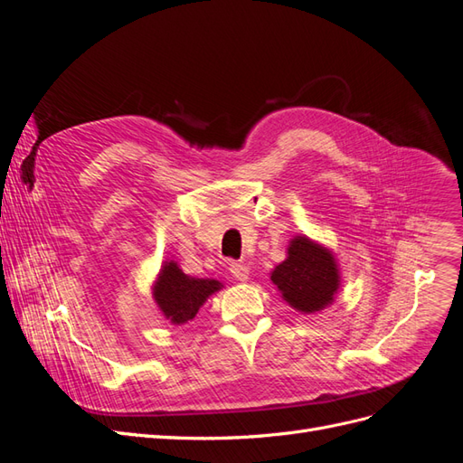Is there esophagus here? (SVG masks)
<instances>
[{
    "instance_id": "1",
    "label": "esophagus",
    "mask_w": 463,
    "mask_h": 463,
    "mask_svg": "<svg viewBox=\"0 0 463 463\" xmlns=\"http://www.w3.org/2000/svg\"><path fill=\"white\" fill-rule=\"evenodd\" d=\"M230 270L233 274V278L240 279V282H247V279H249V266H245L241 262H232Z\"/></svg>"
}]
</instances>
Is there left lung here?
<instances>
[{"label":"left lung","instance_id":"left-lung-1","mask_svg":"<svg viewBox=\"0 0 463 463\" xmlns=\"http://www.w3.org/2000/svg\"><path fill=\"white\" fill-rule=\"evenodd\" d=\"M270 279L282 298L301 313H317L332 303L338 291V266L328 249L299 235L288 247V259L278 264Z\"/></svg>","mask_w":463,"mask_h":463}]
</instances>
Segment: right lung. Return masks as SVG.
<instances>
[{
	"mask_svg": "<svg viewBox=\"0 0 463 463\" xmlns=\"http://www.w3.org/2000/svg\"><path fill=\"white\" fill-rule=\"evenodd\" d=\"M222 286L216 279L191 278L172 260L165 262L158 276V282L154 284V299H156L160 311L174 325L194 318L201 305L218 291Z\"/></svg>",
	"mask_w": 463,
	"mask_h": 463,
	"instance_id": "obj_1",
	"label": "right lung"
}]
</instances>
